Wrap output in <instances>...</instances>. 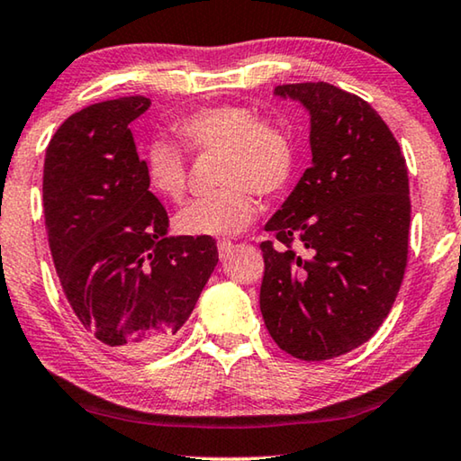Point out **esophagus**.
<instances>
[{"mask_svg": "<svg viewBox=\"0 0 461 461\" xmlns=\"http://www.w3.org/2000/svg\"><path fill=\"white\" fill-rule=\"evenodd\" d=\"M217 250H219V257L225 258L228 254L233 250V244L230 242V240H219L217 242Z\"/></svg>", "mask_w": 461, "mask_h": 461, "instance_id": "34e87169", "label": "esophagus"}]
</instances>
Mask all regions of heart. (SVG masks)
Returning a JSON list of instances; mask_svg holds the SVG:
<instances>
[{"label": "heart", "instance_id": "heart-1", "mask_svg": "<svg viewBox=\"0 0 461 461\" xmlns=\"http://www.w3.org/2000/svg\"><path fill=\"white\" fill-rule=\"evenodd\" d=\"M186 147L203 153L217 150L215 180L221 188L194 198L177 211L176 230L192 238H228L242 233L257 219L252 192L271 196L290 182L294 147L290 134L242 105L204 107L180 122ZM147 182L167 201L186 192V161L182 150L165 139L149 142Z\"/></svg>", "mask_w": 461, "mask_h": 461}]
</instances>
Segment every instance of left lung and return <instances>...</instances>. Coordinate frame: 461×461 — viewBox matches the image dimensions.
Here are the masks:
<instances>
[{"instance_id":"obj_1","label":"left lung","mask_w":461,"mask_h":461,"mask_svg":"<svg viewBox=\"0 0 461 461\" xmlns=\"http://www.w3.org/2000/svg\"><path fill=\"white\" fill-rule=\"evenodd\" d=\"M273 95L306 109L312 161L265 225L279 246L260 244V312L284 352L338 358L373 338L400 292L410 231L406 159L381 115L352 93L300 82Z\"/></svg>"}]
</instances>
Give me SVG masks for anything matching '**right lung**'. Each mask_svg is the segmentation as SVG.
Returning a JSON list of instances; mask_svg holds the SVG:
<instances>
[{"mask_svg": "<svg viewBox=\"0 0 461 461\" xmlns=\"http://www.w3.org/2000/svg\"><path fill=\"white\" fill-rule=\"evenodd\" d=\"M150 99L95 103L47 147L43 209L61 287L80 325L122 354H150L194 311L219 254L212 238L167 236L130 123Z\"/></svg>", "mask_w": 461, "mask_h": 461, "instance_id": "obj_1", "label": "right lung"}]
</instances>
